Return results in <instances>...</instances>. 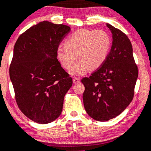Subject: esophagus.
<instances>
[{
  "label": "esophagus",
  "instance_id": "34e87169",
  "mask_svg": "<svg viewBox=\"0 0 151 151\" xmlns=\"http://www.w3.org/2000/svg\"><path fill=\"white\" fill-rule=\"evenodd\" d=\"M80 82V80L78 79L77 77H75L73 78V83H79Z\"/></svg>",
  "mask_w": 151,
  "mask_h": 151
}]
</instances>
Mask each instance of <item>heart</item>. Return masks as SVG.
Here are the masks:
<instances>
[{
	"mask_svg": "<svg viewBox=\"0 0 151 151\" xmlns=\"http://www.w3.org/2000/svg\"><path fill=\"white\" fill-rule=\"evenodd\" d=\"M112 38L104 30L80 29L65 42V47H60L57 57L65 69L71 73L81 75L87 68L95 70L104 64L111 51Z\"/></svg>",
	"mask_w": 151,
	"mask_h": 151,
	"instance_id": "heart-1",
	"label": "heart"
}]
</instances>
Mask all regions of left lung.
Listing matches in <instances>:
<instances>
[{"mask_svg": "<svg viewBox=\"0 0 151 151\" xmlns=\"http://www.w3.org/2000/svg\"><path fill=\"white\" fill-rule=\"evenodd\" d=\"M112 45L107 59L89 77L82 78L84 107L91 118L107 121L120 114L133 100L138 76L127 36L109 24Z\"/></svg>", "mask_w": 151, "mask_h": 151, "instance_id": "obj_1", "label": "left lung"}]
</instances>
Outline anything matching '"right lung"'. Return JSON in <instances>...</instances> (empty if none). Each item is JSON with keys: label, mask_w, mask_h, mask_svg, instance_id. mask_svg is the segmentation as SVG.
Here are the masks:
<instances>
[{"label": "right lung", "mask_w": 151, "mask_h": 151, "mask_svg": "<svg viewBox=\"0 0 151 151\" xmlns=\"http://www.w3.org/2000/svg\"><path fill=\"white\" fill-rule=\"evenodd\" d=\"M70 28L43 21L22 33L15 42L9 67L20 111L37 123L47 124L61 114L64 96L73 85L57 59V50Z\"/></svg>", "instance_id": "add662e5"}]
</instances>
